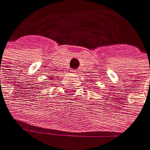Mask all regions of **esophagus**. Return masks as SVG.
I'll return each mask as SVG.
<instances>
[{
	"label": "esophagus",
	"mask_w": 150,
	"mask_h": 150,
	"mask_svg": "<svg viewBox=\"0 0 150 150\" xmlns=\"http://www.w3.org/2000/svg\"><path fill=\"white\" fill-rule=\"evenodd\" d=\"M78 71H76V70H73V74H78Z\"/></svg>",
	"instance_id": "1"
}]
</instances>
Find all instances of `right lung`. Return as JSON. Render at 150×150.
I'll list each match as a JSON object with an SVG mask.
<instances>
[{"label":"right lung","instance_id":"add662e5","mask_svg":"<svg viewBox=\"0 0 150 150\" xmlns=\"http://www.w3.org/2000/svg\"><path fill=\"white\" fill-rule=\"evenodd\" d=\"M50 80H53V78H52V79H50Z\"/></svg>","mask_w":150,"mask_h":150}]
</instances>
